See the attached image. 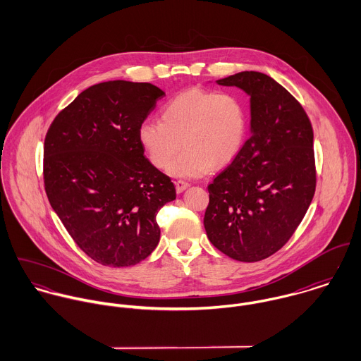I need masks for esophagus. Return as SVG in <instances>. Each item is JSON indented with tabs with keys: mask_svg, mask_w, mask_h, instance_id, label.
Returning a JSON list of instances; mask_svg holds the SVG:
<instances>
[{
	"mask_svg": "<svg viewBox=\"0 0 361 361\" xmlns=\"http://www.w3.org/2000/svg\"><path fill=\"white\" fill-rule=\"evenodd\" d=\"M175 188H176V193H182L189 188V183L185 180H178L175 182Z\"/></svg>",
	"mask_w": 361,
	"mask_h": 361,
	"instance_id": "34e87169",
	"label": "esophagus"
}]
</instances>
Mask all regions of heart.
<instances>
[{"mask_svg":"<svg viewBox=\"0 0 361 361\" xmlns=\"http://www.w3.org/2000/svg\"><path fill=\"white\" fill-rule=\"evenodd\" d=\"M247 132L249 112L239 94L193 87L165 104L161 121L143 122L139 142L158 169L168 166L182 144L185 152L169 166L168 173L195 179L235 161Z\"/></svg>","mask_w":361,"mask_h":361,"instance_id":"b5f03b06","label":"heart"}]
</instances>
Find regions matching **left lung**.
<instances>
[{"mask_svg":"<svg viewBox=\"0 0 361 361\" xmlns=\"http://www.w3.org/2000/svg\"><path fill=\"white\" fill-rule=\"evenodd\" d=\"M250 97V136L208 185L204 228L228 257L255 262L293 235L315 192L312 128L299 102L271 76L246 71L216 80Z\"/></svg>","mask_w":361,"mask_h":361,"instance_id":"obj_1","label":"left lung"}]
</instances>
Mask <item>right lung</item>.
<instances>
[{
	"mask_svg": "<svg viewBox=\"0 0 361 361\" xmlns=\"http://www.w3.org/2000/svg\"><path fill=\"white\" fill-rule=\"evenodd\" d=\"M164 96L152 83L103 82L83 90L47 132L49 202L75 243L103 265L149 257L161 233L155 216L176 199L139 142V126Z\"/></svg>",
	"mask_w": 361,
	"mask_h": 361,
	"instance_id": "add662e5",
	"label": "right lung"
}]
</instances>
